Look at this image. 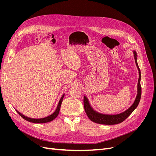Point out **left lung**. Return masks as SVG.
<instances>
[{
  "mask_svg": "<svg viewBox=\"0 0 156 156\" xmlns=\"http://www.w3.org/2000/svg\"><path fill=\"white\" fill-rule=\"evenodd\" d=\"M133 57L135 59V64L138 70V84H137V94L136 98L135 99L134 102L133 104L130 106V107L127 109L126 111L122 112L119 114H103L97 112L95 111L92 107L91 104H90L88 98L84 95V108L85 112L87 114V116L92 121L94 122H97L99 124L102 125H116L120 123V122L125 121L132 112L138 106L139 102L140 101L141 98V94H142V90H141V85H140V80H141V73L140 70L139 69L138 65L137 63V55L136 51L134 50L133 51Z\"/></svg>",
  "mask_w": 156,
  "mask_h": 156,
  "instance_id": "8db88e82",
  "label": "left lung"
}]
</instances>
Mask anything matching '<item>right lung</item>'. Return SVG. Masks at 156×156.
Instances as JSON below:
<instances>
[{
    "instance_id": "obj_1",
    "label": "right lung",
    "mask_w": 156,
    "mask_h": 156,
    "mask_svg": "<svg viewBox=\"0 0 156 156\" xmlns=\"http://www.w3.org/2000/svg\"><path fill=\"white\" fill-rule=\"evenodd\" d=\"M64 96V94L61 97V99H60V100L59 101V103H58V104H57V108H56L55 111L52 114H51V115H49V116H48L47 117H45V118H29L28 116H26L25 115H24V114H23L22 113L19 112L18 110L16 109V111H17V112L20 114V115L23 119H24L29 121V122H34V123H45V122H50V121L54 120L57 116V115H58V114H59V111H60V108H61V104H62V100H63Z\"/></svg>"
}]
</instances>
